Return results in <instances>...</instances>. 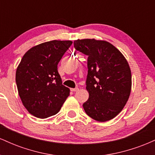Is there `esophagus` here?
<instances>
[{
    "label": "esophagus",
    "mask_w": 155,
    "mask_h": 155,
    "mask_svg": "<svg viewBox=\"0 0 155 155\" xmlns=\"http://www.w3.org/2000/svg\"><path fill=\"white\" fill-rule=\"evenodd\" d=\"M78 90H79V88L78 87L71 89V91H72V92H76V91H78Z\"/></svg>",
    "instance_id": "obj_1"
}]
</instances>
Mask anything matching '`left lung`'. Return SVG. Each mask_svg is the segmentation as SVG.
I'll return each instance as SVG.
<instances>
[{
    "label": "left lung",
    "mask_w": 155,
    "mask_h": 155,
    "mask_svg": "<svg viewBox=\"0 0 155 155\" xmlns=\"http://www.w3.org/2000/svg\"><path fill=\"white\" fill-rule=\"evenodd\" d=\"M74 48L87 55L86 89L89 98L83 108L98 122L114 118L123 109L132 85L130 68L123 54L106 41L78 39Z\"/></svg>",
    "instance_id": "8db88e82"
}]
</instances>
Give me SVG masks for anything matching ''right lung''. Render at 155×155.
Instances as JSON below:
<instances>
[{
	"label": "right lung",
	"instance_id": "1",
	"mask_svg": "<svg viewBox=\"0 0 155 155\" xmlns=\"http://www.w3.org/2000/svg\"><path fill=\"white\" fill-rule=\"evenodd\" d=\"M73 42L51 41L29 49L16 71V83L23 105L41 119L58 114L70 94L62 84L58 65Z\"/></svg>",
	"mask_w": 155,
	"mask_h": 155
}]
</instances>
